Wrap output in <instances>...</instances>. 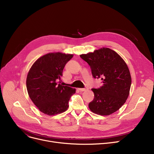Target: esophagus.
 I'll use <instances>...</instances> for the list:
<instances>
[{
    "label": "esophagus",
    "mask_w": 154,
    "mask_h": 154,
    "mask_svg": "<svg viewBox=\"0 0 154 154\" xmlns=\"http://www.w3.org/2000/svg\"><path fill=\"white\" fill-rule=\"evenodd\" d=\"M78 89H79L80 91L84 92V91H85L88 90V88H78Z\"/></svg>",
    "instance_id": "34e87169"
}]
</instances>
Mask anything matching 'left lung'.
<instances>
[{
  "label": "left lung",
  "instance_id": "left-lung-1",
  "mask_svg": "<svg viewBox=\"0 0 154 154\" xmlns=\"http://www.w3.org/2000/svg\"><path fill=\"white\" fill-rule=\"evenodd\" d=\"M80 57L89 65L93 77H101L103 85L92 88L94 100L88 107L95 114L109 116L126 102L130 92L131 73L124 59L114 51L102 47Z\"/></svg>",
  "mask_w": 154,
  "mask_h": 154
}]
</instances>
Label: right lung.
<instances>
[{"instance_id":"obj_1","label":"right lung","mask_w":154,"mask_h":154,"mask_svg":"<svg viewBox=\"0 0 154 154\" xmlns=\"http://www.w3.org/2000/svg\"><path fill=\"white\" fill-rule=\"evenodd\" d=\"M73 54L52 52L39 57L30 67L26 86L30 99L37 109L48 116L66 111L75 88L62 85L59 80L63 69Z\"/></svg>"}]
</instances>
